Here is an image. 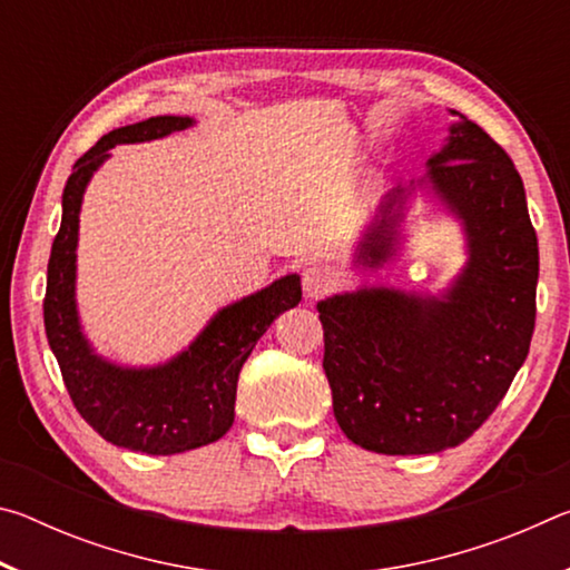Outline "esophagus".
I'll list each match as a JSON object with an SVG mask.
<instances>
[{"label": "esophagus", "instance_id": "1", "mask_svg": "<svg viewBox=\"0 0 570 570\" xmlns=\"http://www.w3.org/2000/svg\"><path fill=\"white\" fill-rule=\"evenodd\" d=\"M334 274L324 266H306L302 274V286L306 298H322L334 288Z\"/></svg>", "mask_w": 570, "mask_h": 570}]
</instances>
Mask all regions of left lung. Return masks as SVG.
<instances>
[{
  "mask_svg": "<svg viewBox=\"0 0 570 570\" xmlns=\"http://www.w3.org/2000/svg\"><path fill=\"white\" fill-rule=\"evenodd\" d=\"M450 115L428 173L374 208L352 268L380 274L400 262L420 196L460 226L465 264L435 294L364 282L316 304L334 417L354 445L382 455L465 442L505 397L535 326L538 238L523 180L480 125Z\"/></svg>",
  "mask_w": 570,
  "mask_h": 570,
  "instance_id": "left-lung-1",
  "label": "left lung"
}]
</instances>
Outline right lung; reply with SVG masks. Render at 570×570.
<instances>
[{"label":"right lung","mask_w":570,"mask_h":570,"mask_svg":"<svg viewBox=\"0 0 570 570\" xmlns=\"http://www.w3.org/2000/svg\"><path fill=\"white\" fill-rule=\"evenodd\" d=\"M190 125V115H156L102 135L67 178L62 224L47 264L45 332L77 412L102 440L146 455H178L224 438L234 424L240 366L276 316L302 302V276L286 274L220 306L188 346L158 364L112 362L88 340L77 308L85 190L115 146L160 140Z\"/></svg>","instance_id":"1"}]
</instances>
